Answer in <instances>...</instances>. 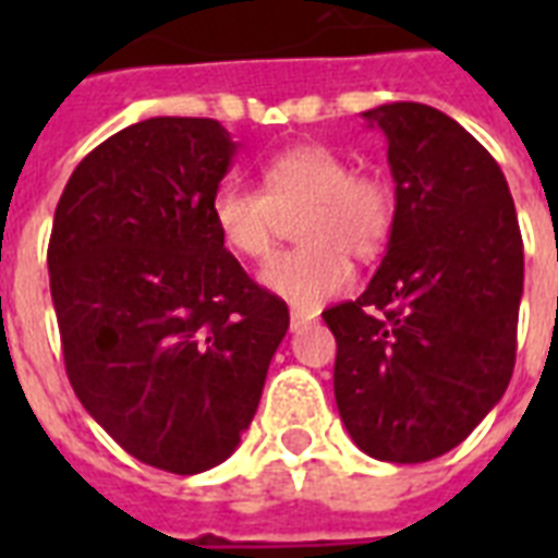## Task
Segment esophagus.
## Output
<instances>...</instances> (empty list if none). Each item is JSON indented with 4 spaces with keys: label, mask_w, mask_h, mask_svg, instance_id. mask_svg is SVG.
Returning <instances> with one entry per match:
<instances>
[{
    "label": "esophagus",
    "mask_w": 558,
    "mask_h": 558,
    "mask_svg": "<svg viewBox=\"0 0 558 558\" xmlns=\"http://www.w3.org/2000/svg\"><path fill=\"white\" fill-rule=\"evenodd\" d=\"M315 322V315H310V313H292L289 315V330L292 332H301V330H306V327H310V324Z\"/></svg>",
    "instance_id": "1"
}]
</instances>
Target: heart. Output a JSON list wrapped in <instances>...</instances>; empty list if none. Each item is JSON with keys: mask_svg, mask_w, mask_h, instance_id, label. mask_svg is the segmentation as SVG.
<instances>
[{"mask_svg": "<svg viewBox=\"0 0 558 558\" xmlns=\"http://www.w3.org/2000/svg\"><path fill=\"white\" fill-rule=\"evenodd\" d=\"M295 219L301 245L278 254L260 271L271 295L298 310H315L353 283L356 260H373L397 222V187L381 170H353L327 144H295L260 165V191L222 182L210 196V219L228 252L266 260L280 217Z\"/></svg>", "mask_w": 558, "mask_h": 558, "instance_id": "b5f03b06", "label": "heart"}]
</instances>
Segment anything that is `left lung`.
Returning a JSON list of instances; mask_svg holds the SVG:
<instances>
[{
    "mask_svg": "<svg viewBox=\"0 0 558 558\" xmlns=\"http://www.w3.org/2000/svg\"><path fill=\"white\" fill-rule=\"evenodd\" d=\"M388 138L397 222L356 301L324 310L336 405L371 458L425 463L463 442L515 367L524 243L498 161L414 100L365 112Z\"/></svg>",
    "mask_w": 558,
    "mask_h": 558,
    "instance_id": "obj_1",
    "label": "left lung"
}]
</instances>
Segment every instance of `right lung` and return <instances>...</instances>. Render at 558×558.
Here are the masks:
<instances>
[{
  "label": "right lung",
  "mask_w": 558,
  "mask_h": 558,
  "mask_svg": "<svg viewBox=\"0 0 558 558\" xmlns=\"http://www.w3.org/2000/svg\"><path fill=\"white\" fill-rule=\"evenodd\" d=\"M234 153L214 118L126 126L74 168L48 240L74 393L121 449L173 475L236 449L289 330L287 304L210 219Z\"/></svg>",
  "instance_id": "1"
}]
</instances>
